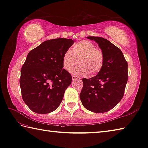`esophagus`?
Listing matches in <instances>:
<instances>
[{
    "mask_svg": "<svg viewBox=\"0 0 148 148\" xmlns=\"http://www.w3.org/2000/svg\"><path fill=\"white\" fill-rule=\"evenodd\" d=\"M77 78H78L76 76H75V75H72V80H76Z\"/></svg>",
    "mask_w": 148,
    "mask_h": 148,
    "instance_id": "obj_1",
    "label": "esophagus"
}]
</instances>
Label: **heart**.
Instances as JSON below:
<instances>
[{
    "instance_id": "obj_1",
    "label": "heart",
    "mask_w": 148,
    "mask_h": 148,
    "mask_svg": "<svg viewBox=\"0 0 148 148\" xmlns=\"http://www.w3.org/2000/svg\"><path fill=\"white\" fill-rule=\"evenodd\" d=\"M75 73L85 76L89 73L95 75L101 70L104 63V54L101 49L88 40H82L75 43L72 51L67 50L62 57V65L66 71L71 72L78 65Z\"/></svg>"
}]
</instances>
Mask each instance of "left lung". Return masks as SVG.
Segmentation results:
<instances>
[{"label": "left lung", "mask_w": 148, "mask_h": 148, "mask_svg": "<svg viewBox=\"0 0 148 148\" xmlns=\"http://www.w3.org/2000/svg\"><path fill=\"white\" fill-rule=\"evenodd\" d=\"M104 54L101 70L95 77L82 78L80 98L86 109L103 113L112 109L121 100L128 81V63L122 51L106 39L89 36Z\"/></svg>", "instance_id": "obj_1"}]
</instances>
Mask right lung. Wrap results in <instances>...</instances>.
I'll return each mask as SVG.
<instances>
[{"label":"right lung","mask_w":148,"mask_h":148,"mask_svg":"<svg viewBox=\"0 0 148 148\" xmlns=\"http://www.w3.org/2000/svg\"><path fill=\"white\" fill-rule=\"evenodd\" d=\"M73 43L71 39H53L29 52L21 70L20 86L23 101L33 112L50 113L61 103L72 80L62 69V57Z\"/></svg>","instance_id":"obj_1"}]
</instances>
